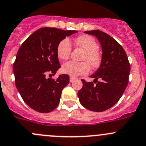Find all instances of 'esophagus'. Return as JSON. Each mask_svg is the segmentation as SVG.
Segmentation results:
<instances>
[{
  "instance_id": "esophagus-1",
  "label": "esophagus",
  "mask_w": 146,
  "mask_h": 146,
  "mask_svg": "<svg viewBox=\"0 0 146 146\" xmlns=\"http://www.w3.org/2000/svg\"><path fill=\"white\" fill-rule=\"evenodd\" d=\"M74 80H75V78L73 77H70V82H73Z\"/></svg>"
}]
</instances>
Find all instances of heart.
I'll use <instances>...</instances> for the list:
<instances>
[{
  "mask_svg": "<svg viewBox=\"0 0 146 146\" xmlns=\"http://www.w3.org/2000/svg\"><path fill=\"white\" fill-rule=\"evenodd\" d=\"M74 42L78 47L85 50L82 56V62H75L70 61L65 63L62 66V71L66 74L76 77L80 75H85L89 73L90 67L97 68L101 63V56L98 53L99 45L92 37L82 35L77 37ZM71 52V44L68 38H64L57 46L56 53L61 60L68 59Z\"/></svg>",
  "mask_w": 146,
  "mask_h": 146,
  "instance_id": "obj_1",
  "label": "heart"
}]
</instances>
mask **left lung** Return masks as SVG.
Instances as JSON below:
<instances>
[{"mask_svg": "<svg viewBox=\"0 0 146 146\" xmlns=\"http://www.w3.org/2000/svg\"><path fill=\"white\" fill-rule=\"evenodd\" d=\"M84 33L94 36L99 40L102 58L100 67L90 76L94 78V82L82 80L83 85L78 96L85 108L103 112L117 104L123 94L128 85L130 64L122 46L109 35L99 30Z\"/></svg>", "mask_w": 146, "mask_h": 146, "instance_id": "8db88e82", "label": "left lung"}]
</instances>
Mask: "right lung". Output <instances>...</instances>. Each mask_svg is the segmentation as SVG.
<instances>
[{"label": "right lung", "mask_w": 146, "mask_h": 146, "mask_svg": "<svg viewBox=\"0 0 146 146\" xmlns=\"http://www.w3.org/2000/svg\"><path fill=\"white\" fill-rule=\"evenodd\" d=\"M77 31L44 27L36 31L19 47L13 64L15 85L24 102L39 113L52 111L59 105L69 76H54L61 68L56 49L66 37Z\"/></svg>", "instance_id": "right-lung-1"}]
</instances>
